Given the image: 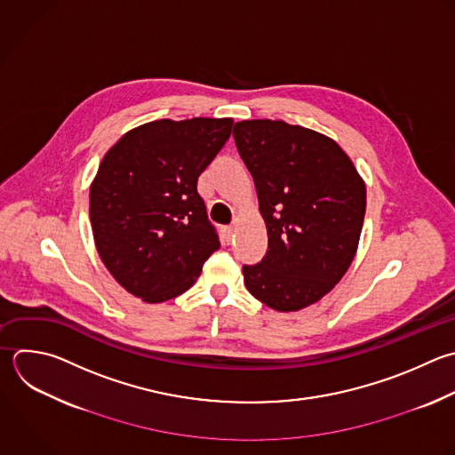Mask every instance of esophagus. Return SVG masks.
Listing matches in <instances>:
<instances>
[{
  "mask_svg": "<svg viewBox=\"0 0 455 455\" xmlns=\"http://www.w3.org/2000/svg\"><path fill=\"white\" fill-rule=\"evenodd\" d=\"M222 238H224L226 243L231 242V238H233V226H224L222 228Z\"/></svg>",
  "mask_w": 455,
  "mask_h": 455,
  "instance_id": "esophagus-1",
  "label": "esophagus"
}]
</instances>
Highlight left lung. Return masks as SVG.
<instances>
[{
  "instance_id": "obj_1",
  "label": "left lung",
  "mask_w": 455,
  "mask_h": 455,
  "mask_svg": "<svg viewBox=\"0 0 455 455\" xmlns=\"http://www.w3.org/2000/svg\"><path fill=\"white\" fill-rule=\"evenodd\" d=\"M236 149L252 174L268 251L243 265L247 290L275 311L320 300L350 267L366 188L350 158L325 135L284 121H242Z\"/></svg>"
}]
</instances>
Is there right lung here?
I'll list each match as a JSON object with an SVG mask.
<instances>
[{
	"label": "right lung",
	"instance_id": "right-lung-1",
	"mask_svg": "<svg viewBox=\"0 0 455 455\" xmlns=\"http://www.w3.org/2000/svg\"><path fill=\"white\" fill-rule=\"evenodd\" d=\"M233 119H162L128 132L91 187L98 252L116 281L146 302L187 291L220 247L197 192Z\"/></svg>",
	"mask_w": 455,
	"mask_h": 455
}]
</instances>
